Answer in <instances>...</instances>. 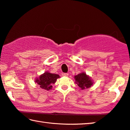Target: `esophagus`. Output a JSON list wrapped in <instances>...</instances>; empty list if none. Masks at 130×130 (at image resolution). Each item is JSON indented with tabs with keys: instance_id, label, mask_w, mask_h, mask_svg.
<instances>
[{
	"instance_id": "esophagus-1",
	"label": "esophagus",
	"mask_w": 130,
	"mask_h": 130,
	"mask_svg": "<svg viewBox=\"0 0 130 130\" xmlns=\"http://www.w3.org/2000/svg\"><path fill=\"white\" fill-rule=\"evenodd\" d=\"M63 75L65 77H68V75H69V74H68V73H63Z\"/></svg>"
}]
</instances>
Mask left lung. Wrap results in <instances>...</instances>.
<instances>
[{
	"mask_svg": "<svg viewBox=\"0 0 130 130\" xmlns=\"http://www.w3.org/2000/svg\"><path fill=\"white\" fill-rule=\"evenodd\" d=\"M74 78L75 83L82 90L90 88L93 84V80H91V78L84 72L75 75Z\"/></svg>",
	"mask_w": 130,
	"mask_h": 130,
	"instance_id": "left-lung-1",
	"label": "left lung"
}]
</instances>
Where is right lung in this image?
<instances>
[{
	"instance_id": "obj_1",
	"label": "right lung",
	"mask_w": 130,
	"mask_h": 130,
	"mask_svg": "<svg viewBox=\"0 0 130 130\" xmlns=\"http://www.w3.org/2000/svg\"><path fill=\"white\" fill-rule=\"evenodd\" d=\"M60 77L58 74L46 72L37 78L35 79V82L38 84L40 88L49 90L52 88V85L55 84L57 81V79Z\"/></svg>"
}]
</instances>
